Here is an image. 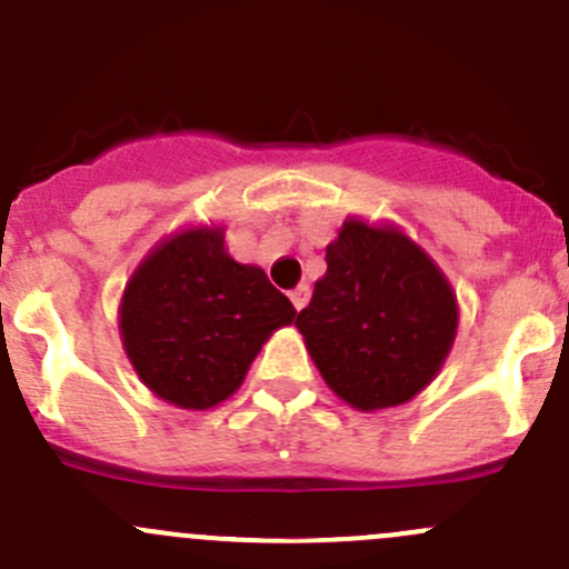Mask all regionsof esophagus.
Masks as SVG:
<instances>
[{"mask_svg":"<svg viewBox=\"0 0 569 569\" xmlns=\"http://www.w3.org/2000/svg\"><path fill=\"white\" fill-rule=\"evenodd\" d=\"M289 300H291V306L297 308V311H302V308L308 306V300H311V289H308L306 283H300L295 291H291Z\"/></svg>","mask_w":569,"mask_h":569,"instance_id":"obj_1","label":"esophagus"}]
</instances>
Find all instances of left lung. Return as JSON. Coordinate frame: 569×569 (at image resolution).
<instances>
[{"label":"left lung","mask_w":569,"mask_h":569,"mask_svg":"<svg viewBox=\"0 0 569 569\" xmlns=\"http://www.w3.org/2000/svg\"><path fill=\"white\" fill-rule=\"evenodd\" d=\"M325 261L295 321L319 375L355 410L405 405L435 380L455 343V289L399 228L355 217Z\"/></svg>","instance_id":"1"}]
</instances>
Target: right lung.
Masks as SVG:
<instances>
[{
	"mask_svg": "<svg viewBox=\"0 0 569 569\" xmlns=\"http://www.w3.org/2000/svg\"><path fill=\"white\" fill-rule=\"evenodd\" d=\"M295 317L263 269L233 261L222 228L203 226L142 258L120 300V338L159 399L209 410L239 391L267 338Z\"/></svg>",
	"mask_w": 569,
	"mask_h": 569,
	"instance_id": "obj_1",
	"label": "right lung"
}]
</instances>
